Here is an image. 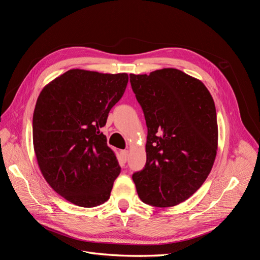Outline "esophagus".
Listing matches in <instances>:
<instances>
[{"label":"esophagus","mask_w":260,"mask_h":260,"mask_svg":"<svg viewBox=\"0 0 260 260\" xmlns=\"http://www.w3.org/2000/svg\"><path fill=\"white\" fill-rule=\"evenodd\" d=\"M120 155H121V159L123 161H127L129 158V151H121Z\"/></svg>","instance_id":"esophagus-1"}]
</instances>
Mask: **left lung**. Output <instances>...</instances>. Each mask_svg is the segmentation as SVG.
<instances>
[{
  "mask_svg": "<svg viewBox=\"0 0 260 260\" xmlns=\"http://www.w3.org/2000/svg\"><path fill=\"white\" fill-rule=\"evenodd\" d=\"M147 125L146 164L133 174L141 201L184 202L205 182L218 149L215 102L201 80L176 68L130 75Z\"/></svg>",
  "mask_w": 260,
  "mask_h": 260,
  "instance_id": "obj_1",
  "label": "left lung"
}]
</instances>
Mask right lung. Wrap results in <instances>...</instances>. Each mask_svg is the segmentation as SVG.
Here are the masks:
<instances>
[{
	"instance_id": "add662e5",
	"label": "right lung",
	"mask_w": 260,
	"mask_h": 260,
	"mask_svg": "<svg viewBox=\"0 0 260 260\" xmlns=\"http://www.w3.org/2000/svg\"><path fill=\"white\" fill-rule=\"evenodd\" d=\"M127 74L70 69L39 95L32 119L39 168L53 190L80 207L105 203L120 166L100 131L123 95Z\"/></svg>"
}]
</instances>
